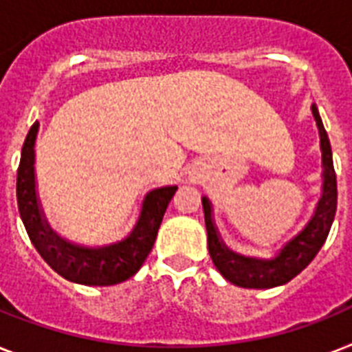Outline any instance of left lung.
Masks as SVG:
<instances>
[{
  "label": "left lung",
  "instance_id": "obj_1",
  "mask_svg": "<svg viewBox=\"0 0 352 352\" xmlns=\"http://www.w3.org/2000/svg\"><path fill=\"white\" fill-rule=\"evenodd\" d=\"M312 115L316 118L318 129H320V142H322V159H323V195L318 203L316 214L311 223L305 226V230L296 235L289 245L285 246L281 254L274 259H254V257H243L230 252L217 237L215 226L212 223V206L208 199H203L204 223L208 232V252L212 261L223 276L230 283L245 289H272L278 285H283L296 278L309 263L316 257L320 248L327 239L329 230L333 226L334 215H336V203H338V188H336V173H334L333 151L329 142L327 131L323 127L316 106H312Z\"/></svg>",
  "mask_w": 352,
  "mask_h": 352
}]
</instances>
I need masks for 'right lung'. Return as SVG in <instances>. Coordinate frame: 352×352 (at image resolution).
Segmentation results:
<instances>
[{"mask_svg": "<svg viewBox=\"0 0 352 352\" xmlns=\"http://www.w3.org/2000/svg\"><path fill=\"white\" fill-rule=\"evenodd\" d=\"M38 122L27 133L16 179V199L25 230L43 261L62 278L82 285L106 287L126 281L138 272L153 248L164 212L177 186L159 188L144 199L142 212L129 237L104 248H82L60 239L41 217L34 188V140Z\"/></svg>", "mask_w": 352, "mask_h": 352, "instance_id": "add662e5", "label": "right lung"}]
</instances>
